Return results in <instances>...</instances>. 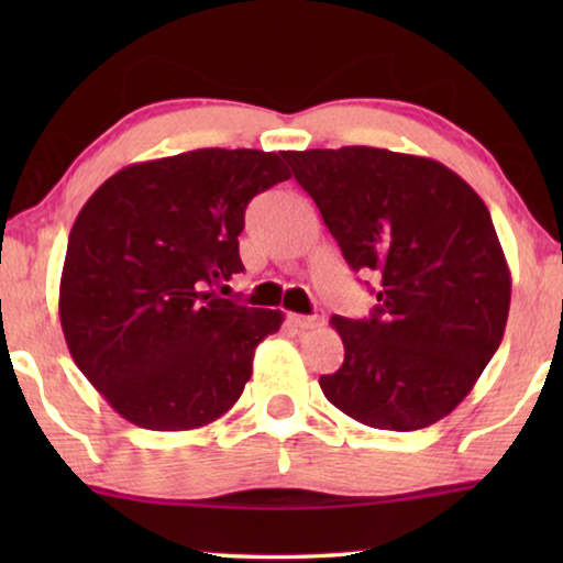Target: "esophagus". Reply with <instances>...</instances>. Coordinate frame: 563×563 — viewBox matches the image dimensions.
<instances>
[{
  "label": "esophagus",
  "instance_id": "obj_1",
  "mask_svg": "<svg viewBox=\"0 0 563 563\" xmlns=\"http://www.w3.org/2000/svg\"><path fill=\"white\" fill-rule=\"evenodd\" d=\"M289 320L295 322L299 330H310V328H320L325 325V314H289Z\"/></svg>",
  "mask_w": 563,
  "mask_h": 563
}]
</instances>
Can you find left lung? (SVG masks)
<instances>
[{"mask_svg": "<svg viewBox=\"0 0 563 563\" xmlns=\"http://www.w3.org/2000/svg\"><path fill=\"white\" fill-rule=\"evenodd\" d=\"M353 272L368 320L333 314L345 358L320 389L349 418L420 430L445 418L505 335L510 268L482 197L433 158L368 145L282 153Z\"/></svg>", "mask_w": 563, "mask_h": 563, "instance_id": "8db88e82", "label": "left lung"}]
</instances>
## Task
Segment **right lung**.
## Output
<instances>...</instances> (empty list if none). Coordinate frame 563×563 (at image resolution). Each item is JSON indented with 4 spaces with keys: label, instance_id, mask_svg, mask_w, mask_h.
I'll return each mask as SVG.
<instances>
[{
    "label": "right lung",
    "instance_id": "obj_1",
    "mask_svg": "<svg viewBox=\"0 0 563 563\" xmlns=\"http://www.w3.org/2000/svg\"><path fill=\"white\" fill-rule=\"evenodd\" d=\"M289 176L279 153L199 148L125 166L81 207L60 328L81 374L133 426L195 430L243 395L284 314L212 287L243 272L245 207Z\"/></svg>",
    "mask_w": 563,
    "mask_h": 563
}]
</instances>
